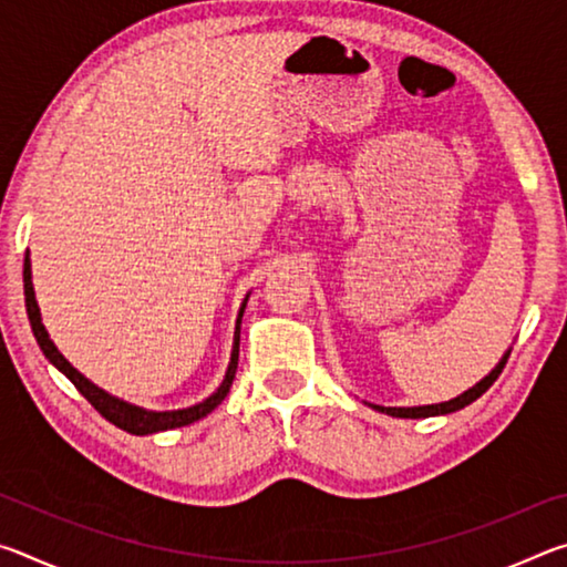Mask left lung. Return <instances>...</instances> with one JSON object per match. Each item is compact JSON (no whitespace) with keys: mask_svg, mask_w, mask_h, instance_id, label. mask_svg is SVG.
Segmentation results:
<instances>
[{"mask_svg":"<svg viewBox=\"0 0 567 567\" xmlns=\"http://www.w3.org/2000/svg\"><path fill=\"white\" fill-rule=\"evenodd\" d=\"M507 358H511V350H507L503 354V360L495 364V370L491 372V375H485L483 380L477 382V385H473L470 390H465L463 395H457L453 400L447 402H437V405H422V408H382V405H372L380 412H385V415H392V417H433V415H447V412H455V410H463L465 405H470V402H475L483 392L493 385V382L497 380V375H501Z\"/></svg>","mask_w":567,"mask_h":567,"instance_id":"8db88e82","label":"left lung"}]
</instances>
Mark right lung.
<instances>
[{"mask_svg": "<svg viewBox=\"0 0 567 567\" xmlns=\"http://www.w3.org/2000/svg\"><path fill=\"white\" fill-rule=\"evenodd\" d=\"M24 305H27V318H30L32 324V332L37 338V344H40V350L44 352V358L50 360L56 370L64 372L66 378H70L72 385L82 392L84 398H87L90 405L100 412L104 420H110L112 425H117L120 430H127L132 435H152V433H159V430H172V427H182V425H192V422L203 420L205 415H209L219 402L227 398L229 388H233V380H235V370H237V358H239V322H243V312H245V305L239 307V315H237V328H235V344H233V358H229V368L225 372V380L223 385L217 388V392H213L207 400L197 402V405L185 408V410H169V412H152L145 408H137V405H130V402H124L120 398L110 395V392H104L102 388L94 385L87 378L82 375L80 370H74L70 362L64 360V354L54 348V342L50 340V334H47L44 324H42V315H40V305H37V297H34V287H32V265H30V252L24 257Z\"/></svg>", "mask_w": 567, "mask_h": 567, "instance_id": "right-lung-1", "label": "right lung"}]
</instances>
